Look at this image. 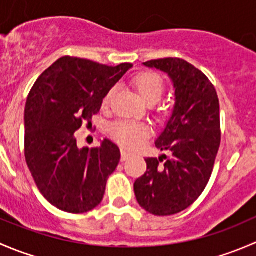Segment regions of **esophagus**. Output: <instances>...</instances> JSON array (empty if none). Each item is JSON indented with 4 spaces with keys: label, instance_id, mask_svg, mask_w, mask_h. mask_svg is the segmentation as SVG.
I'll return each instance as SVG.
<instances>
[{
    "label": "esophagus",
    "instance_id": "1",
    "mask_svg": "<svg viewBox=\"0 0 256 256\" xmlns=\"http://www.w3.org/2000/svg\"><path fill=\"white\" fill-rule=\"evenodd\" d=\"M131 154L128 151H126V150H121V161H126V160L130 158Z\"/></svg>",
    "mask_w": 256,
    "mask_h": 256
}]
</instances>
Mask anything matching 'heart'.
<instances>
[{
    "label": "heart",
    "instance_id": "1",
    "mask_svg": "<svg viewBox=\"0 0 256 256\" xmlns=\"http://www.w3.org/2000/svg\"><path fill=\"white\" fill-rule=\"evenodd\" d=\"M134 85L138 92L140 96L147 104H154L161 99L164 90V82L161 76L156 73L146 72L135 76ZM115 92V89L112 88L102 99V106H108L112 100V96ZM151 128L144 122H138L131 120H120L116 121L110 128V135L114 140L118 141L125 147L140 146L141 144L151 135Z\"/></svg>",
    "mask_w": 256,
    "mask_h": 256
}]
</instances>
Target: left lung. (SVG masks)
<instances>
[{"label":"left lung","instance_id":"8db88e82","mask_svg":"<svg viewBox=\"0 0 256 256\" xmlns=\"http://www.w3.org/2000/svg\"><path fill=\"white\" fill-rule=\"evenodd\" d=\"M144 66L168 74L176 102L154 142L171 157L144 160L147 171L134 183V190L144 210L172 216L193 204L212 176L220 144L219 100L210 80L183 59H156Z\"/></svg>","mask_w":256,"mask_h":256}]
</instances>
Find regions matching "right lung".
<instances>
[{
	"label": "right lung",
	"mask_w": 256,
	"mask_h": 256,
	"mask_svg": "<svg viewBox=\"0 0 256 256\" xmlns=\"http://www.w3.org/2000/svg\"><path fill=\"white\" fill-rule=\"evenodd\" d=\"M132 66H108L62 56L40 74L24 109V156L33 180L50 204L85 213L100 204L120 150L105 138L99 147L79 148L74 132L99 112L106 92Z\"/></svg>",
	"instance_id": "obj_1"
}]
</instances>
